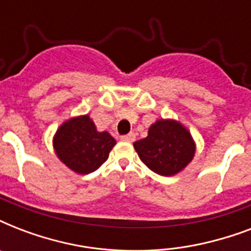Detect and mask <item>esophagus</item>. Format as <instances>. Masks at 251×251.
<instances>
[{
    "label": "esophagus",
    "instance_id": "obj_1",
    "mask_svg": "<svg viewBox=\"0 0 251 251\" xmlns=\"http://www.w3.org/2000/svg\"><path fill=\"white\" fill-rule=\"evenodd\" d=\"M121 139L125 142H134L135 141V134L129 133L127 135H124V137H121Z\"/></svg>",
    "mask_w": 251,
    "mask_h": 251
}]
</instances>
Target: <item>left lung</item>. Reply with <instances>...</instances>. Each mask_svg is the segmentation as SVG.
<instances>
[{
  "instance_id": "1",
  "label": "left lung",
  "mask_w": 251,
  "mask_h": 251,
  "mask_svg": "<svg viewBox=\"0 0 251 251\" xmlns=\"http://www.w3.org/2000/svg\"><path fill=\"white\" fill-rule=\"evenodd\" d=\"M138 156L152 172L175 176L194 157L195 142L183 125L175 120H157L150 126L149 135L134 142Z\"/></svg>"
}]
</instances>
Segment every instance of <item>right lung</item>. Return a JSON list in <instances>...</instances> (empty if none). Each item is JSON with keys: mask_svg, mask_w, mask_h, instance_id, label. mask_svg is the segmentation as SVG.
Returning a JSON list of instances; mask_svg holds the SVG:
<instances>
[{"mask_svg": "<svg viewBox=\"0 0 251 251\" xmlns=\"http://www.w3.org/2000/svg\"><path fill=\"white\" fill-rule=\"evenodd\" d=\"M114 145V138L108 131H98L88 114L65 121L53 138L58 159L79 175H88L100 168Z\"/></svg>", "mask_w": 251, "mask_h": 251, "instance_id": "obj_1", "label": "right lung"}]
</instances>
